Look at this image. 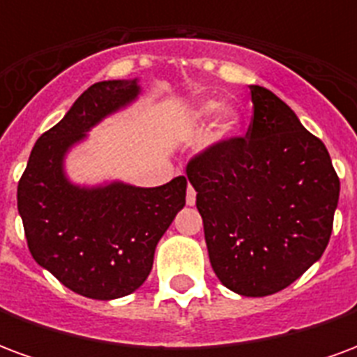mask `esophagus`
<instances>
[{"label": "esophagus", "mask_w": 357, "mask_h": 357, "mask_svg": "<svg viewBox=\"0 0 357 357\" xmlns=\"http://www.w3.org/2000/svg\"><path fill=\"white\" fill-rule=\"evenodd\" d=\"M185 201H187V204H189V206H193L195 202H197V191H195L193 187L189 185L187 187V197H185Z\"/></svg>", "instance_id": "34e87169"}]
</instances>
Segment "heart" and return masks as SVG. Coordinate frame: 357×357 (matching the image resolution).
Masks as SVG:
<instances>
[{
    "mask_svg": "<svg viewBox=\"0 0 357 357\" xmlns=\"http://www.w3.org/2000/svg\"><path fill=\"white\" fill-rule=\"evenodd\" d=\"M220 102L218 101H204L202 105L197 107L195 110V118H199V120H206V118H212L216 114L218 110H220ZM237 126H239V116L233 112V110H227L222 118V124H220V137H229L235 130H237Z\"/></svg>",
    "mask_w": 357,
    "mask_h": 357,
    "instance_id": "b5f03b06",
    "label": "heart"
}]
</instances>
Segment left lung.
Instances as JSON below:
<instances>
[{
	"label": "left lung",
	"mask_w": 357,
	"mask_h": 357,
	"mask_svg": "<svg viewBox=\"0 0 357 357\" xmlns=\"http://www.w3.org/2000/svg\"><path fill=\"white\" fill-rule=\"evenodd\" d=\"M247 135L218 141L187 164L212 269L229 291L268 296L327 248L340 181L327 147L275 93L250 86Z\"/></svg>",
	"instance_id": "left-lung-1"
}]
</instances>
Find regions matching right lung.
I'll use <instances>...</instances> for the list:
<instances>
[{"label": "right lung", "instance_id": "add662e5", "mask_svg": "<svg viewBox=\"0 0 357 357\" xmlns=\"http://www.w3.org/2000/svg\"><path fill=\"white\" fill-rule=\"evenodd\" d=\"M139 91L137 80L97 82L86 89L36 141L17 189L30 255L88 298L112 300L137 291L153 269L158 241L185 206V176L160 187L122 181L80 187L66 178V153Z\"/></svg>", "mask_w": 357, "mask_h": 357}]
</instances>
